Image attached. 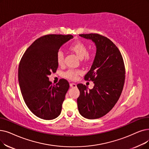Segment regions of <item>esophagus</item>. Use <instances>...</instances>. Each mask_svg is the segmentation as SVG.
<instances>
[{"label":"esophagus","instance_id":"1","mask_svg":"<svg viewBox=\"0 0 149 149\" xmlns=\"http://www.w3.org/2000/svg\"><path fill=\"white\" fill-rule=\"evenodd\" d=\"M70 88H76L77 87V85H76L75 83H70Z\"/></svg>","mask_w":149,"mask_h":149}]
</instances>
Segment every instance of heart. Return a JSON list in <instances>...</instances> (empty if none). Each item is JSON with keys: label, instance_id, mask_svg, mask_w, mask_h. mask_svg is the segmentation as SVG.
Listing matches in <instances>:
<instances>
[{"label": "heart", "instance_id": "1", "mask_svg": "<svg viewBox=\"0 0 149 149\" xmlns=\"http://www.w3.org/2000/svg\"><path fill=\"white\" fill-rule=\"evenodd\" d=\"M70 49L81 59L83 58L85 60H88L92 56L88 52V47L86 45L81 41H76L73 43L70 46ZM56 61L59 65H61L64 63V54L61 50H59L56 54ZM80 72L79 70L69 69L64 74V75L69 79L75 80Z\"/></svg>", "mask_w": 149, "mask_h": 149}]
</instances>
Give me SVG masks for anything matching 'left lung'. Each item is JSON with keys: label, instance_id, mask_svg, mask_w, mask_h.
Masks as SVG:
<instances>
[{"label": "left lung", "instance_id": "1", "mask_svg": "<svg viewBox=\"0 0 149 149\" xmlns=\"http://www.w3.org/2000/svg\"><path fill=\"white\" fill-rule=\"evenodd\" d=\"M79 35L95 43L96 54L85 76V80L94 82V88L88 90L83 84L77 85L80 91L77 105L83 117L98 119L110 111L120 97L125 78L124 63L118 48L107 37L97 33Z\"/></svg>", "mask_w": 149, "mask_h": 149}]
</instances>
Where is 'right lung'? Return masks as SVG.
<instances>
[{"label": "right lung", "mask_w": 149, "mask_h": 149, "mask_svg": "<svg viewBox=\"0 0 149 149\" xmlns=\"http://www.w3.org/2000/svg\"><path fill=\"white\" fill-rule=\"evenodd\" d=\"M73 36L47 35L38 38L25 52L18 69V80L25 104L37 117L44 120L56 118L69 88L65 79L52 85L48 76L58 66L56 54Z\"/></svg>", "instance_id": "add662e5"}]
</instances>
